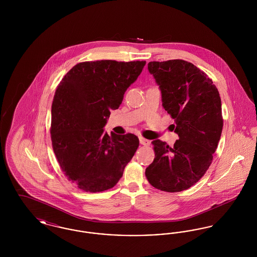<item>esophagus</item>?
Returning a JSON list of instances; mask_svg holds the SVG:
<instances>
[{
  "instance_id": "esophagus-1",
  "label": "esophagus",
  "mask_w": 257,
  "mask_h": 257,
  "mask_svg": "<svg viewBox=\"0 0 257 257\" xmlns=\"http://www.w3.org/2000/svg\"><path fill=\"white\" fill-rule=\"evenodd\" d=\"M140 144L143 145V146L148 147V146H150V141H148V140L143 138V137H140Z\"/></svg>"
}]
</instances>
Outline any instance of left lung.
Masks as SVG:
<instances>
[{
    "label": "left lung",
    "instance_id": "left-lung-1",
    "mask_svg": "<svg viewBox=\"0 0 257 257\" xmlns=\"http://www.w3.org/2000/svg\"><path fill=\"white\" fill-rule=\"evenodd\" d=\"M148 70L179 140L172 147L160 140L151 143L155 158L146 176L154 188L178 193L197 183L213 161L223 125L220 93L207 74L189 61H150Z\"/></svg>",
    "mask_w": 257,
    "mask_h": 257
}]
</instances>
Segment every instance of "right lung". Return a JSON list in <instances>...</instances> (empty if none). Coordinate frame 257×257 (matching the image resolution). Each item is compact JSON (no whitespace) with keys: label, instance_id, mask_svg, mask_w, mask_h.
<instances>
[{"label":"right lung","instance_id":"obj_1","mask_svg":"<svg viewBox=\"0 0 257 257\" xmlns=\"http://www.w3.org/2000/svg\"><path fill=\"white\" fill-rule=\"evenodd\" d=\"M146 61L77 63L64 75L52 104V147L61 171L79 189L99 193L115 186L140 142L134 134L110 136L103 127L118 109Z\"/></svg>","mask_w":257,"mask_h":257}]
</instances>
